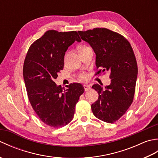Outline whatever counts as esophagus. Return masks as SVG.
Instances as JSON below:
<instances>
[{"label": "esophagus", "instance_id": "obj_1", "mask_svg": "<svg viewBox=\"0 0 158 158\" xmlns=\"http://www.w3.org/2000/svg\"><path fill=\"white\" fill-rule=\"evenodd\" d=\"M83 88H84V89H85V92L86 91H89V90L90 89V88H91L89 85H83Z\"/></svg>", "mask_w": 158, "mask_h": 158}]
</instances>
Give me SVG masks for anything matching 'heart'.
Here are the masks:
<instances>
[{
    "label": "heart",
    "mask_w": 158,
    "mask_h": 158,
    "mask_svg": "<svg viewBox=\"0 0 158 158\" xmlns=\"http://www.w3.org/2000/svg\"><path fill=\"white\" fill-rule=\"evenodd\" d=\"M87 48L86 46H84V45H82V46H80L79 48V50H80V49H84V48ZM88 75L87 73H81V75H79V80H81V81H86V80H88Z\"/></svg>",
    "instance_id": "obj_1"
}]
</instances>
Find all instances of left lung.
Here are the masks:
<instances>
[{
	"label": "left lung",
	"instance_id": "obj_1",
	"mask_svg": "<svg viewBox=\"0 0 158 158\" xmlns=\"http://www.w3.org/2000/svg\"><path fill=\"white\" fill-rule=\"evenodd\" d=\"M96 53V75L108 72L110 84L103 88L94 84L98 100L91 107L97 118L114 123L123 115L132 104L135 92L138 67L128 41L120 34L105 28L78 31Z\"/></svg>",
	"mask_w": 158,
	"mask_h": 158
}]
</instances>
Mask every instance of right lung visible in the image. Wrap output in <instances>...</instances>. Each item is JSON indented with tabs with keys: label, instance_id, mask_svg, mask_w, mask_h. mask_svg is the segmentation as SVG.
Wrapping results in <instances>:
<instances>
[{
	"label": "right lung",
	"instance_id": "obj_1",
	"mask_svg": "<svg viewBox=\"0 0 158 158\" xmlns=\"http://www.w3.org/2000/svg\"><path fill=\"white\" fill-rule=\"evenodd\" d=\"M75 41H81L76 31H47L30 47L23 63V80L32 109L43 123L54 128L71 122L84 92L81 83H70L65 89L54 82L64 68L65 52Z\"/></svg>",
	"mask_w": 158,
	"mask_h": 158
}]
</instances>
